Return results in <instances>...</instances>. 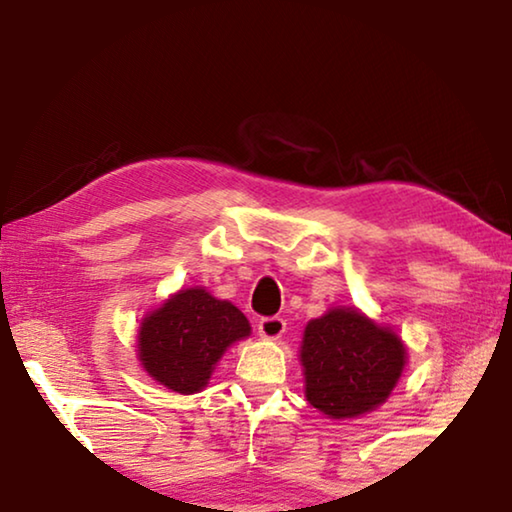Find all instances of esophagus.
I'll use <instances>...</instances> for the list:
<instances>
[{
    "instance_id": "esophagus-1",
    "label": "esophagus",
    "mask_w": 512,
    "mask_h": 512,
    "mask_svg": "<svg viewBox=\"0 0 512 512\" xmlns=\"http://www.w3.org/2000/svg\"><path fill=\"white\" fill-rule=\"evenodd\" d=\"M259 336H264V339H280L284 334V329H287V323H284V318L280 316H266V318H259Z\"/></svg>"
}]
</instances>
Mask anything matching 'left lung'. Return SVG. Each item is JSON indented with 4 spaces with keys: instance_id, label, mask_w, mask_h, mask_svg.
<instances>
[{
    "instance_id": "obj_1",
    "label": "left lung",
    "mask_w": 512,
    "mask_h": 512,
    "mask_svg": "<svg viewBox=\"0 0 512 512\" xmlns=\"http://www.w3.org/2000/svg\"><path fill=\"white\" fill-rule=\"evenodd\" d=\"M406 350L391 329L357 309H332L305 329L300 361L307 400L329 418H354L377 409L402 375Z\"/></svg>"
}]
</instances>
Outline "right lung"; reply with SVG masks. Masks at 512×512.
I'll return each instance as SVG.
<instances>
[{
  "mask_svg": "<svg viewBox=\"0 0 512 512\" xmlns=\"http://www.w3.org/2000/svg\"><path fill=\"white\" fill-rule=\"evenodd\" d=\"M248 334V320L235 305L205 289H187L144 318L140 361L160 384L192 395L207 384L225 348Z\"/></svg>",
  "mask_w": 512,
  "mask_h": 512,
  "instance_id": "obj_1",
  "label": "right lung"
}]
</instances>
